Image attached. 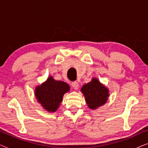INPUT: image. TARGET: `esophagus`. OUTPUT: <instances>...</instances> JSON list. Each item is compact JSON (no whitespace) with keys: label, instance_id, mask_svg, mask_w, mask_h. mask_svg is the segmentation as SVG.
<instances>
[{"label":"esophagus","instance_id":"obj_1","mask_svg":"<svg viewBox=\"0 0 148 148\" xmlns=\"http://www.w3.org/2000/svg\"><path fill=\"white\" fill-rule=\"evenodd\" d=\"M71 86H72L73 88L75 89V90H78V89H79V84H78V82H72Z\"/></svg>","mask_w":148,"mask_h":148}]
</instances>
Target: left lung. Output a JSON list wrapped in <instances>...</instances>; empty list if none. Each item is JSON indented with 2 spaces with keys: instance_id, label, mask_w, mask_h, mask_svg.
<instances>
[{
  "instance_id": "obj_1",
  "label": "left lung",
  "mask_w": 148,
  "mask_h": 148,
  "mask_svg": "<svg viewBox=\"0 0 148 148\" xmlns=\"http://www.w3.org/2000/svg\"><path fill=\"white\" fill-rule=\"evenodd\" d=\"M81 92L84 94L88 106L92 110H96L106 104L110 96L108 88L96 77L84 84L81 88Z\"/></svg>"
}]
</instances>
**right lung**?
<instances>
[{
    "label": "right lung",
    "instance_id": "add662e5",
    "mask_svg": "<svg viewBox=\"0 0 148 148\" xmlns=\"http://www.w3.org/2000/svg\"><path fill=\"white\" fill-rule=\"evenodd\" d=\"M69 91L70 86L68 84L56 81L52 76H49L46 82L36 87L34 94L44 110L54 112L59 108L64 94Z\"/></svg>",
    "mask_w": 148,
    "mask_h": 148
}]
</instances>
